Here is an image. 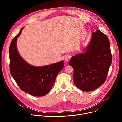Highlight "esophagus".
Masks as SVG:
<instances>
[{
	"label": "esophagus",
	"mask_w": 122,
	"mask_h": 122,
	"mask_svg": "<svg viewBox=\"0 0 122 122\" xmlns=\"http://www.w3.org/2000/svg\"><path fill=\"white\" fill-rule=\"evenodd\" d=\"M64 59L66 61H68L70 59V56L69 55H66L64 56Z\"/></svg>",
	"instance_id": "obj_1"
}]
</instances>
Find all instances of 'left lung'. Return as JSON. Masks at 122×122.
Returning a JSON list of instances; mask_svg holds the SVG:
<instances>
[{
    "mask_svg": "<svg viewBox=\"0 0 122 122\" xmlns=\"http://www.w3.org/2000/svg\"><path fill=\"white\" fill-rule=\"evenodd\" d=\"M112 62L110 43L100 30L92 33L85 52L73 56L69 62L74 69V82L84 92L97 89L106 81Z\"/></svg>",
    "mask_w": 122,
    "mask_h": 122,
    "instance_id": "left-lung-1",
    "label": "left lung"
}]
</instances>
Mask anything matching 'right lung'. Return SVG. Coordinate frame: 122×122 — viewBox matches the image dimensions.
I'll list each match as a JSON object with an SVG mask.
<instances>
[{
    "label": "right lung",
    "mask_w": 122,
    "mask_h": 122,
    "mask_svg": "<svg viewBox=\"0 0 122 122\" xmlns=\"http://www.w3.org/2000/svg\"><path fill=\"white\" fill-rule=\"evenodd\" d=\"M23 28L10 44V73L21 90L31 95L42 97L52 88L56 76L63 69L64 63L62 61L47 66L35 67L25 61L19 54L16 46L17 37Z\"/></svg>",
    "instance_id": "right-lung-1"
}]
</instances>
